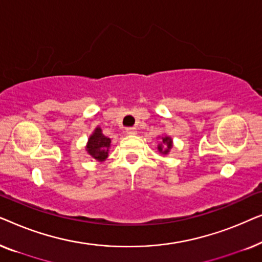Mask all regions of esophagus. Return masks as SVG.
Segmentation results:
<instances>
[{
    "mask_svg": "<svg viewBox=\"0 0 262 262\" xmlns=\"http://www.w3.org/2000/svg\"><path fill=\"white\" fill-rule=\"evenodd\" d=\"M136 132H137V131H136L135 127H127L126 128V134L127 135H136Z\"/></svg>",
    "mask_w": 262,
    "mask_h": 262,
    "instance_id": "esophagus-1",
    "label": "esophagus"
}]
</instances>
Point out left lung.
Segmentation results:
<instances>
[{"mask_svg":"<svg viewBox=\"0 0 262 262\" xmlns=\"http://www.w3.org/2000/svg\"><path fill=\"white\" fill-rule=\"evenodd\" d=\"M162 142H163V146L159 145V150L162 154H168L169 149L171 148V139H170V137H163Z\"/></svg>","mask_w":262,"mask_h":262,"instance_id":"left-lung-1","label":"left lung"}]
</instances>
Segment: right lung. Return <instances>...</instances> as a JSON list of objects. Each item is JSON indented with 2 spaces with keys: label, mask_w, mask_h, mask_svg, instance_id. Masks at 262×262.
Returning a JSON list of instances; mask_svg holds the SVG:
<instances>
[{
  "label": "right lung",
  "mask_w": 262,
  "mask_h": 262,
  "mask_svg": "<svg viewBox=\"0 0 262 262\" xmlns=\"http://www.w3.org/2000/svg\"><path fill=\"white\" fill-rule=\"evenodd\" d=\"M110 145L111 139L101 134V128L96 127L94 134L89 137L87 151L96 161H103L108 156Z\"/></svg>",
  "instance_id": "right-lung-1"
}]
</instances>
